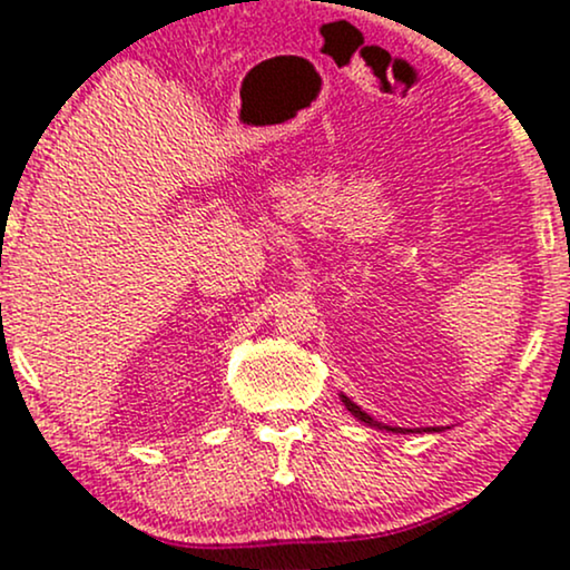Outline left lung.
<instances>
[{"mask_svg":"<svg viewBox=\"0 0 570 570\" xmlns=\"http://www.w3.org/2000/svg\"><path fill=\"white\" fill-rule=\"evenodd\" d=\"M341 400H344V405H346V407H350V411H352V413H354V416H357L360 421H365V424H371V426H379V430H392V426H381V424H379V421H373V419H371V416H367V413L363 411V407H360V405H354L350 397H344V394H341ZM392 432H403V430H392ZM405 432H411V430H405ZM405 432H403V434H405Z\"/></svg>","mask_w":570,"mask_h":570,"instance_id":"1","label":"left lung"}]
</instances>
